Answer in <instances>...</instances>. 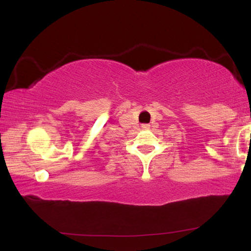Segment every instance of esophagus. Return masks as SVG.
I'll return each mask as SVG.
<instances>
[{"mask_svg": "<svg viewBox=\"0 0 251 251\" xmlns=\"http://www.w3.org/2000/svg\"><path fill=\"white\" fill-rule=\"evenodd\" d=\"M142 127H143V129H149L150 126H149V125H143Z\"/></svg>", "mask_w": 251, "mask_h": 251, "instance_id": "34e87169", "label": "esophagus"}]
</instances>
